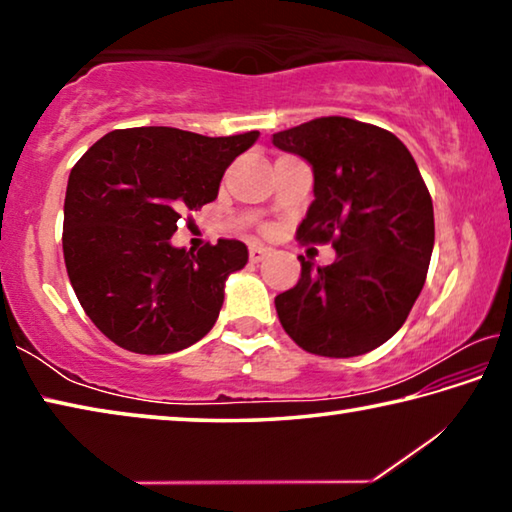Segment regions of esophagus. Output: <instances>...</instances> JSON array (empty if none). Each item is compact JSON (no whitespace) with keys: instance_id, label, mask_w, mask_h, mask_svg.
<instances>
[{"instance_id":"1","label":"esophagus","mask_w":512,"mask_h":512,"mask_svg":"<svg viewBox=\"0 0 512 512\" xmlns=\"http://www.w3.org/2000/svg\"><path fill=\"white\" fill-rule=\"evenodd\" d=\"M268 255H271V250H268V248H264V246H250L248 248V257H250V262H253V264H259V262H262V259H266Z\"/></svg>"}]
</instances>
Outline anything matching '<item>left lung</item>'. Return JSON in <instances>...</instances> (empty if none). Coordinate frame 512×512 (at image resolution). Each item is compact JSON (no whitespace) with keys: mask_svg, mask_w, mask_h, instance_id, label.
Returning <instances> with one entry per match:
<instances>
[{"mask_svg":"<svg viewBox=\"0 0 512 512\" xmlns=\"http://www.w3.org/2000/svg\"><path fill=\"white\" fill-rule=\"evenodd\" d=\"M314 171V201L300 241H332L336 259L300 257V280L275 298L280 323L302 350L359 357L404 325L427 280L433 205L409 149L384 128L320 117L273 135Z\"/></svg>","mask_w":512,"mask_h":512,"instance_id":"8db88e82","label":"left lung"}]
</instances>
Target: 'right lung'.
<instances>
[{
    "label": "right lung",
    "instance_id": "right-lung-1",
    "mask_svg": "<svg viewBox=\"0 0 512 512\" xmlns=\"http://www.w3.org/2000/svg\"><path fill=\"white\" fill-rule=\"evenodd\" d=\"M257 137L126 128L74 164L63 221L67 275L85 314L119 348L171 354L214 327L225 282L246 266L248 248L219 239L194 253L171 237L180 214L214 201L225 169Z\"/></svg>",
    "mask_w": 512,
    "mask_h": 512
}]
</instances>
